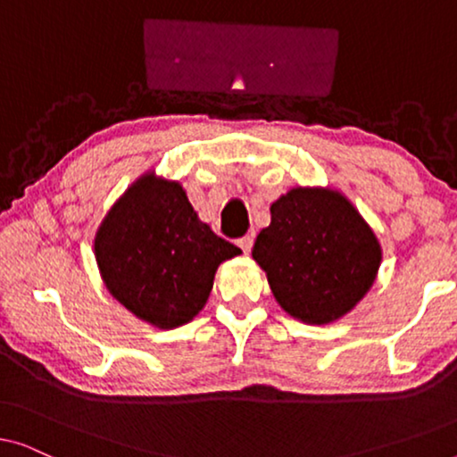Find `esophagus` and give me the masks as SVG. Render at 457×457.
<instances>
[{
	"instance_id": "obj_1",
	"label": "esophagus",
	"mask_w": 457,
	"mask_h": 457,
	"mask_svg": "<svg viewBox=\"0 0 457 457\" xmlns=\"http://www.w3.org/2000/svg\"><path fill=\"white\" fill-rule=\"evenodd\" d=\"M237 243H239V247L243 249V252L249 253V249H252V245H253V237L252 235H245V237H241V239L237 241Z\"/></svg>"
}]
</instances>
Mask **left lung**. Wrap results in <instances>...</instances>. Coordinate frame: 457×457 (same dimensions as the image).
Here are the masks:
<instances>
[{
    "label": "left lung",
    "instance_id": "obj_1",
    "mask_svg": "<svg viewBox=\"0 0 457 457\" xmlns=\"http://www.w3.org/2000/svg\"><path fill=\"white\" fill-rule=\"evenodd\" d=\"M252 255L280 308L320 327L364 299L383 247L339 189L293 187L270 205V224L260 230Z\"/></svg>",
    "mask_w": 457,
    "mask_h": 457
}]
</instances>
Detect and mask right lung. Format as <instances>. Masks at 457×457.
I'll return each instance as SVG.
<instances>
[{
  "label": "right lung",
  "mask_w": 457,
  "mask_h": 457,
  "mask_svg": "<svg viewBox=\"0 0 457 457\" xmlns=\"http://www.w3.org/2000/svg\"><path fill=\"white\" fill-rule=\"evenodd\" d=\"M93 253L110 295L160 330L205 308L218 266L241 253L218 237L179 180L143 172L99 222Z\"/></svg>",
  "instance_id": "1"
}]
</instances>
